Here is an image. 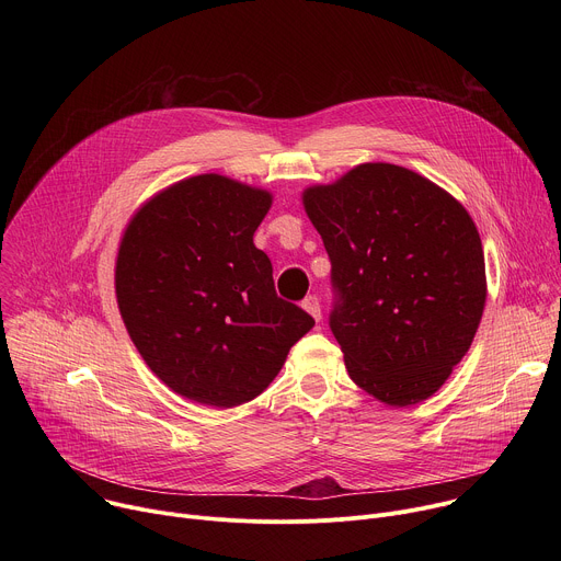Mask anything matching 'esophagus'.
Here are the masks:
<instances>
[{
  "label": "esophagus",
  "mask_w": 561,
  "mask_h": 561,
  "mask_svg": "<svg viewBox=\"0 0 561 561\" xmlns=\"http://www.w3.org/2000/svg\"><path fill=\"white\" fill-rule=\"evenodd\" d=\"M304 310L314 319V322H319L322 319V308H319V299L314 295H308L304 301H301Z\"/></svg>",
  "instance_id": "esophagus-1"
}]
</instances>
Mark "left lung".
Wrapping results in <instances>:
<instances>
[{
    "label": "left lung",
    "mask_w": 561,
    "mask_h": 561,
    "mask_svg": "<svg viewBox=\"0 0 561 561\" xmlns=\"http://www.w3.org/2000/svg\"><path fill=\"white\" fill-rule=\"evenodd\" d=\"M331 257V331L351 379L388 407L428 399L468 353L486 304L482 239L466 208L394 164L310 186Z\"/></svg>",
    "instance_id": "obj_1"
}]
</instances>
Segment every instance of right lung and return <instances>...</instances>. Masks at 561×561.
Listing matches in <instances>:
<instances>
[{
  "label": "right lung",
  "instance_id": "add662e5",
  "mask_svg": "<svg viewBox=\"0 0 561 561\" xmlns=\"http://www.w3.org/2000/svg\"><path fill=\"white\" fill-rule=\"evenodd\" d=\"M273 195L206 173L150 197L115 264L126 331L148 368L191 402L232 409L282 370L314 319L277 297L253 234Z\"/></svg>",
  "mask_w": 561,
  "mask_h": 561
}]
</instances>
